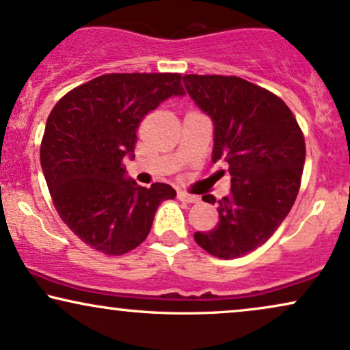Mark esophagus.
<instances>
[{
	"label": "esophagus",
	"instance_id": "esophagus-1",
	"mask_svg": "<svg viewBox=\"0 0 350 350\" xmlns=\"http://www.w3.org/2000/svg\"><path fill=\"white\" fill-rule=\"evenodd\" d=\"M178 200L180 201H187V202H198L200 201V198L195 196V195H189V193H185V191H178Z\"/></svg>",
	"mask_w": 350,
	"mask_h": 350
}]
</instances>
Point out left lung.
<instances>
[{"label":"left lung","instance_id":"1","mask_svg":"<svg viewBox=\"0 0 350 350\" xmlns=\"http://www.w3.org/2000/svg\"><path fill=\"white\" fill-rule=\"evenodd\" d=\"M183 84L214 122L213 162H226L232 176L217 226L195 240L213 256L234 260L266 243L291 213L305 163L304 133L282 98L239 76L187 75Z\"/></svg>","mask_w":350,"mask_h":350}]
</instances>
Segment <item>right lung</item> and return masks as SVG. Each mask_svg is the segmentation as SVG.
Returning a JSON list of instances; mask_svg holds the SVG:
<instances>
[{"label": "right lung", "mask_w": 350, "mask_h": 350, "mask_svg": "<svg viewBox=\"0 0 350 350\" xmlns=\"http://www.w3.org/2000/svg\"><path fill=\"white\" fill-rule=\"evenodd\" d=\"M178 72H111L75 88L56 102L46 120L40 163L62 221L110 256L139 247L155 211L176 191L150 188L124 176L144 116L165 98L183 96Z\"/></svg>", "instance_id": "right-lung-1"}]
</instances>
